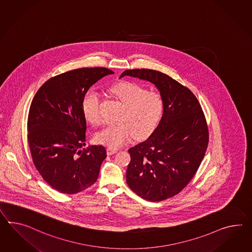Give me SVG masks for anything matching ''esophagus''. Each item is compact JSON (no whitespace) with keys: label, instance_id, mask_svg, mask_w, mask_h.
Masks as SVG:
<instances>
[{"label":"esophagus","instance_id":"esophagus-1","mask_svg":"<svg viewBox=\"0 0 252 252\" xmlns=\"http://www.w3.org/2000/svg\"><path fill=\"white\" fill-rule=\"evenodd\" d=\"M116 153H117V150H114V149H112V148L107 149V155H114V154H116Z\"/></svg>","mask_w":252,"mask_h":252}]
</instances>
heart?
I'll return each instance as SVG.
<instances>
[{"label": "heart", "mask_w": 252, "mask_h": 252, "mask_svg": "<svg viewBox=\"0 0 252 252\" xmlns=\"http://www.w3.org/2000/svg\"><path fill=\"white\" fill-rule=\"evenodd\" d=\"M110 91L125 106L120 124L108 125L97 131L98 143L112 149L120 148L131 136L141 140L151 135L161 122L164 100L159 93L151 92L134 82L123 81L114 85ZM100 97L97 91H89L83 99V112L88 122L98 125L102 122L99 112Z\"/></svg>", "instance_id": "1"}]
</instances>
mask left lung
<instances>
[{
    "label": "left lung",
    "mask_w": 252,
    "mask_h": 252,
    "mask_svg": "<svg viewBox=\"0 0 252 252\" xmlns=\"http://www.w3.org/2000/svg\"><path fill=\"white\" fill-rule=\"evenodd\" d=\"M125 76L155 84L164 100L155 131L129 149L126 181L143 199L165 200L180 193L200 166L209 140L205 114L193 92L166 74L142 68L125 70Z\"/></svg>",
    "instance_id": "left-lung-1"
}]
</instances>
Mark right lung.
I'll return each instance as SVG.
<instances>
[{
    "instance_id": "obj_1",
    "label": "right lung",
    "mask_w": 252,
    "mask_h": 252,
    "mask_svg": "<svg viewBox=\"0 0 252 252\" xmlns=\"http://www.w3.org/2000/svg\"><path fill=\"white\" fill-rule=\"evenodd\" d=\"M106 67H83L48 79L32 98L27 140L32 161L43 179L63 194L92 186L107 157L102 145H86L83 99L97 80L113 74Z\"/></svg>"
}]
</instances>
